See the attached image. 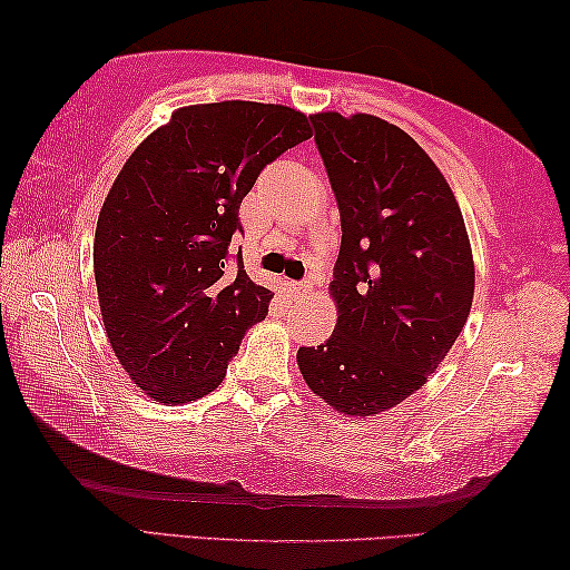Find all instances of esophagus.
<instances>
[{
  "mask_svg": "<svg viewBox=\"0 0 570 570\" xmlns=\"http://www.w3.org/2000/svg\"><path fill=\"white\" fill-rule=\"evenodd\" d=\"M307 287H311V283H293V285H291V293H293L295 297H301L303 293H307Z\"/></svg>",
  "mask_w": 570,
  "mask_h": 570,
  "instance_id": "esophagus-1",
  "label": "esophagus"
}]
</instances>
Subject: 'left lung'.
<instances>
[{"label": "left lung", "instance_id": "8db88e82", "mask_svg": "<svg viewBox=\"0 0 570 570\" xmlns=\"http://www.w3.org/2000/svg\"><path fill=\"white\" fill-rule=\"evenodd\" d=\"M341 212L333 335L297 351L313 394L348 416L424 386L468 323L472 249L450 184L412 136L376 116H313Z\"/></svg>", "mask_w": 570, "mask_h": 570}]
</instances>
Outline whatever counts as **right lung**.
Returning a JSON list of instances; mask_svg holds the SVG:
<instances>
[{"label": "right lung", "mask_w": 570, "mask_h": 570, "mask_svg": "<svg viewBox=\"0 0 570 570\" xmlns=\"http://www.w3.org/2000/svg\"><path fill=\"white\" fill-rule=\"evenodd\" d=\"M311 138L301 110L224 100L179 108L130 154L102 202L92 267L108 341L154 401L222 384L273 291L229 267L239 204L259 171Z\"/></svg>", "instance_id": "add662e5"}]
</instances>
